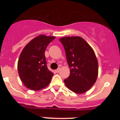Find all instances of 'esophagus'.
<instances>
[{"label":"esophagus","instance_id":"1","mask_svg":"<svg viewBox=\"0 0 120 120\" xmlns=\"http://www.w3.org/2000/svg\"><path fill=\"white\" fill-rule=\"evenodd\" d=\"M60 70H61V68H58V69H56L55 70V71L56 72V73H59V72L60 71Z\"/></svg>","mask_w":120,"mask_h":120}]
</instances>
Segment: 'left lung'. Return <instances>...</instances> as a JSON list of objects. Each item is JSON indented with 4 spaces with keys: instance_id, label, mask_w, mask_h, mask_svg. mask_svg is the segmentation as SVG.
<instances>
[{
    "instance_id": "8db88e82",
    "label": "left lung",
    "mask_w": 120,
    "mask_h": 120,
    "mask_svg": "<svg viewBox=\"0 0 120 120\" xmlns=\"http://www.w3.org/2000/svg\"><path fill=\"white\" fill-rule=\"evenodd\" d=\"M64 45L69 77L64 80L67 87L77 94L88 91L98 76V61L90 44L80 37H65L59 39Z\"/></svg>"
}]
</instances>
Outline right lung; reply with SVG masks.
<instances>
[{
    "label": "right lung",
    "mask_w": 120,
    "mask_h": 120,
    "mask_svg": "<svg viewBox=\"0 0 120 120\" xmlns=\"http://www.w3.org/2000/svg\"><path fill=\"white\" fill-rule=\"evenodd\" d=\"M55 37L40 35L32 39L21 52L18 61V72L27 88L38 91L49 85L53 73L46 65L45 50Z\"/></svg>",
    "instance_id": "1"
}]
</instances>
